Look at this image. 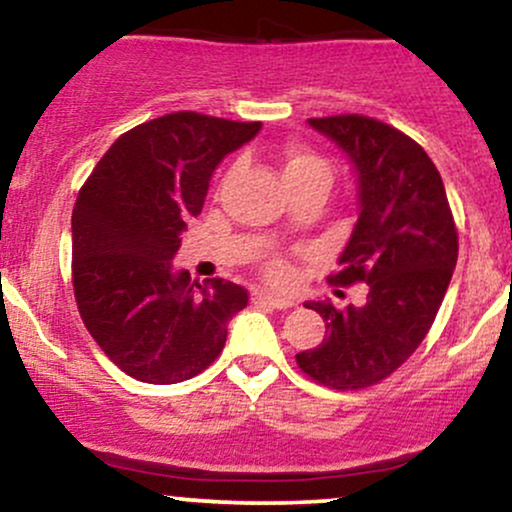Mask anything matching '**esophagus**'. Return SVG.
Instances as JSON below:
<instances>
[{"label": "esophagus", "instance_id": "34e87169", "mask_svg": "<svg viewBox=\"0 0 512 512\" xmlns=\"http://www.w3.org/2000/svg\"><path fill=\"white\" fill-rule=\"evenodd\" d=\"M252 303H255V305H267V308H276V310H286V308H291V305H293V301H289V298L276 296V293L260 291V289L252 293Z\"/></svg>", "mask_w": 512, "mask_h": 512}]
</instances>
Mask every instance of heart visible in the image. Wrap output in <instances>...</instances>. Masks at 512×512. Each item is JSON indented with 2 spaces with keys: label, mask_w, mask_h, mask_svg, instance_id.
I'll use <instances>...</instances> for the list:
<instances>
[{
  "label": "heart",
  "mask_w": 512,
  "mask_h": 512,
  "mask_svg": "<svg viewBox=\"0 0 512 512\" xmlns=\"http://www.w3.org/2000/svg\"><path fill=\"white\" fill-rule=\"evenodd\" d=\"M279 166H281V175H284L286 185H296V182H303L308 178H332L330 166L322 161L320 156L313 154V151L303 149V146H286L279 156ZM267 274L272 276L274 281L284 279L286 276V262L284 260H272L267 267Z\"/></svg>",
  "instance_id": "1"
}]
</instances>
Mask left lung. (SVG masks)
<instances>
[{"instance_id":"obj_1","label":"left lung","mask_w":512,"mask_h":512,"mask_svg":"<svg viewBox=\"0 0 512 512\" xmlns=\"http://www.w3.org/2000/svg\"><path fill=\"white\" fill-rule=\"evenodd\" d=\"M358 173V221L330 284H366L363 305L310 301L327 325L298 368L332 390L392 375L436 320L457 262V228L438 168L414 139L366 115L310 117Z\"/></svg>"}]
</instances>
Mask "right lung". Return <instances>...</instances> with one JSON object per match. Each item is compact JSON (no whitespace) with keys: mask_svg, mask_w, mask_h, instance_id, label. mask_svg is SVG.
Returning <instances> with one entry per match:
<instances>
[{"mask_svg":"<svg viewBox=\"0 0 512 512\" xmlns=\"http://www.w3.org/2000/svg\"><path fill=\"white\" fill-rule=\"evenodd\" d=\"M262 122L180 110L122 134L72 214V284L86 330L117 368L151 385L195 378L248 305L233 281L173 272L180 233L202 211L214 168Z\"/></svg>","mask_w":512,"mask_h":512,"instance_id":"add662e5","label":"right lung"}]
</instances>
